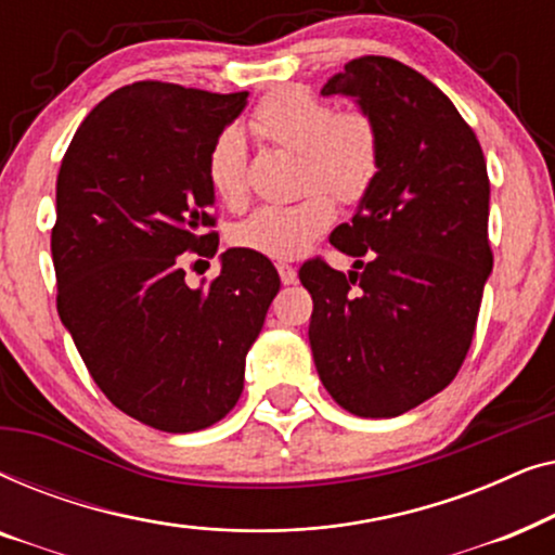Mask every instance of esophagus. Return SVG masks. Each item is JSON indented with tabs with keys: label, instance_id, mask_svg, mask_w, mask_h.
<instances>
[{
	"label": "esophagus",
	"instance_id": "obj_1",
	"mask_svg": "<svg viewBox=\"0 0 555 555\" xmlns=\"http://www.w3.org/2000/svg\"><path fill=\"white\" fill-rule=\"evenodd\" d=\"M278 272H280V280H283V285H293L295 280H298V270L291 268V264H278Z\"/></svg>",
	"mask_w": 555,
	"mask_h": 555
}]
</instances>
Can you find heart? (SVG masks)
Wrapping results in <instances>:
<instances>
[{"label":"heart","instance_id":"heart-1","mask_svg":"<svg viewBox=\"0 0 555 555\" xmlns=\"http://www.w3.org/2000/svg\"><path fill=\"white\" fill-rule=\"evenodd\" d=\"M257 131L278 146L302 154V186L323 189L344 204L361 202L378 171V133L363 113L336 116L333 105L306 88H283L255 111ZM245 141L230 126L217 135L207 154L211 192L227 207L245 204ZM333 222V204L313 192L293 204H268L232 230V242L270 260H295Z\"/></svg>","mask_w":555,"mask_h":555}]
</instances>
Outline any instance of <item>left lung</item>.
Listing matches in <instances>:
<instances>
[{
  "instance_id": "8db88e82",
  "label": "left lung",
  "mask_w": 555,
  "mask_h": 555,
  "mask_svg": "<svg viewBox=\"0 0 555 555\" xmlns=\"http://www.w3.org/2000/svg\"><path fill=\"white\" fill-rule=\"evenodd\" d=\"M374 120L378 171L331 245L353 270L300 268L318 376L351 414L399 416L457 376L492 272L490 181L450 98L399 60L366 55L325 82ZM366 256V261L360 257Z\"/></svg>"
}]
</instances>
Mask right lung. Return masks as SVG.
Listing matches in <instances>:
<instances>
[{
  "mask_svg": "<svg viewBox=\"0 0 555 555\" xmlns=\"http://www.w3.org/2000/svg\"><path fill=\"white\" fill-rule=\"evenodd\" d=\"M143 80L75 131L57 173V313L101 391L133 420L184 435L222 420L280 291L268 257L232 247L211 285L189 287L184 253L215 257L211 143L245 111Z\"/></svg>",
  "mask_w": 555,
  "mask_h": 555,
  "instance_id": "right-lung-1",
  "label": "right lung"
}]
</instances>
